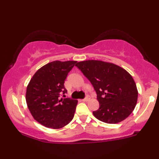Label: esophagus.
I'll list each match as a JSON object with an SVG mask.
<instances>
[{"mask_svg": "<svg viewBox=\"0 0 159 159\" xmlns=\"http://www.w3.org/2000/svg\"><path fill=\"white\" fill-rule=\"evenodd\" d=\"M89 99H90V98H88V97H87V98H86L83 99L82 101H83V102H88V101H89Z\"/></svg>", "mask_w": 159, "mask_h": 159, "instance_id": "34e87169", "label": "esophagus"}]
</instances>
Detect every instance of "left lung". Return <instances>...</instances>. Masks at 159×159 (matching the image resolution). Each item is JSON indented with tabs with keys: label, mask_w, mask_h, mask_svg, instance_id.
Wrapping results in <instances>:
<instances>
[{
	"label": "left lung",
	"mask_w": 159,
	"mask_h": 159,
	"mask_svg": "<svg viewBox=\"0 0 159 159\" xmlns=\"http://www.w3.org/2000/svg\"><path fill=\"white\" fill-rule=\"evenodd\" d=\"M76 66L92 83L99 108L93 114L102 122L115 124L128 118L135 107L138 91L133 78L122 67L108 61L86 60Z\"/></svg>",
	"instance_id": "obj_1"
}]
</instances>
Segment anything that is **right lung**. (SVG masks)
Wrapping results in <instances>:
<instances>
[{
	"mask_svg": "<svg viewBox=\"0 0 159 159\" xmlns=\"http://www.w3.org/2000/svg\"><path fill=\"white\" fill-rule=\"evenodd\" d=\"M76 61H53L34 74L26 87V102L32 116L45 127L60 129L71 121L78 100L60 98L64 81Z\"/></svg>",
	"mask_w": 159,
	"mask_h": 159,
	"instance_id": "obj_1",
	"label": "right lung"
}]
</instances>
